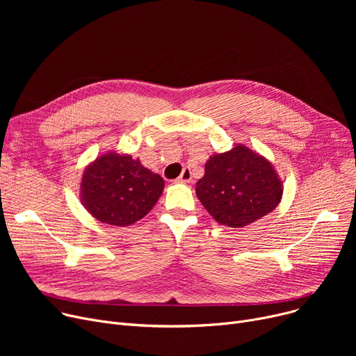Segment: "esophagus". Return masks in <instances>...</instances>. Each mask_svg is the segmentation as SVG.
<instances>
[{
    "label": "esophagus",
    "instance_id": "1",
    "mask_svg": "<svg viewBox=\"0 0 356 356\" xmlns=\"http://www.w3.org/2000/svg\"><path fill=\"white\" fill-rule=\"evenodd\" d=\"M176 183H191L192 181V172L189 168H184L183 173L175 180Z\"/></svg>",
    "mask_w": 356,
    "mask_h": 356
}]
</instances>
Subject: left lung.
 Returning a JSON list of instances; mask_svg holds the SVG:
<instances>
[{
	"instance_id": "obj_1",
	"label": "left lung",
	"mask_w": 356,
	"mask_h": 356,
	"mask_svg": "<svg viewBox=\"0 0 356 356\" xmlns=\"http://www.w3.org/2000/svg\"><path fill=\"white\" fill-rule=\"evenodd\" d=\"M283 191L271 161L244 144L211 156L203 177L196 183V195L204 209L229 228H244L273 212Z\"/></svg>"
}]
</instances>
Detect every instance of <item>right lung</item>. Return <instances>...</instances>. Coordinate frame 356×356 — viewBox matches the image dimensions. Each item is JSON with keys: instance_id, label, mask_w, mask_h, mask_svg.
Masks as SVG:
<instances>
[{"instance_id": "obj_1", "label": "right lung", "mask_w": 356, "mask_h": 356, "mask_svg": "<svg viewBox=\"0 0 356 356\" xmlns=\"http://www.w3.org/2000/svg\"><path fill=\"white\" fill-rule=\"evenodd\" d=\"M163 189L161 176L148 170L138 159L108 152L83 170L81 202L95 219L129 227L154 208Z\"/></svg>"}]
</instances>
